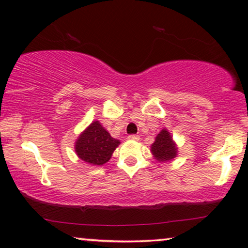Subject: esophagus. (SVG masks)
I'll return each mask as SVG.
<instances>
[{
    "instance_id": "1",
    "label": "esophagus",
    "mask_w": 248,
    "mask_h": 248,
    "mask_svg": "<svg viewBox=\"0 0 248 248\" xmlns=\"http://www.w3.org/2000/svg\"><path fill=\"white\" fill-rule=\"evenodd\" d=\"M128 139H130V140L138 141L139 139H140V137H139V135H137V134H130V135H128Z\"/></svg>"
}]
</instances>
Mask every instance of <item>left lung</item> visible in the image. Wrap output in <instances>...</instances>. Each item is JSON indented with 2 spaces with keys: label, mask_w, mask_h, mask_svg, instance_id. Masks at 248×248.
Instances as JSON below:
<instances>
[{
  "label": "left lung",
  "mask_w": 248,
  "mask_h": 248,
  "mask_svg": "<svg viewBox=\"0 0 248 248\" xmlns=\"http://www.w3.org/2000/svg\"><path fill=\"white\" fill-rule=\"evenodd\" d=\"M151 152L159 161L171 160L177 155V148L172 142L171 135L167 130H162L155 137V143L151 145Z\"/></svg>",
  "instance_id": "8db88e82"
}]
</instances>
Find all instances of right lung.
I'll return each mask as SVG.
<instances>
[{
	"mask_svg": "<svg viewBox=\"0 0 248 248\" xmlns=\"http://www.w3.org/2000/svg\"><path fill=\"white\" fill-rule=\"evenodd\" d=\"M120 141L111 138L98 121L80 135L76 142V152L81 160L93 166H101L109 160Z\"/></svg>",
	"mask_w": 248,
	"mask_h": 248,
	"instance_id": "add662e5",
	"label": "right lung"
}]
</instances>
